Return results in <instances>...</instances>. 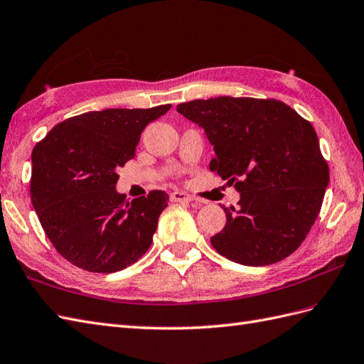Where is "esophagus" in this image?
<instances>
[{
	"label": "esophagus",
	"instance_id": "esophagus-1",
	"mask_svg": "<svg viewBox=\"0 0 364 364\" xmlns=\"http://www.w3.org/2000/svg\"><path fill=\"white\" fill-rule=\"evenodd\" d=\"M171 200L176 201V203H189V201L193 200V197H191L189 193L181 192V191H173L171 193Z\"/></svg>",
	"mask_w": 364,
	"mask_h": 364
}]
</instances>
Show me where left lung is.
Instances as JSON below:
<instances>
[{
	"instance_id": "left-lung-1",
	"label": "left lung",
	"mask_w": 364,
	"mask_h": 364,
	"mask_svg": "<svg viewBox=\"0 0 364 364\" xmlns=\"http://www.w3.org/2000/svg\"><path fill=\"white\" fill-rule=\"evenodd\" d=\"M176 110L204 129L210 171L240 192L226 226L210 238L230 262L267 266L300 247L318 217L329 166L309 121L277 100L217 97Z\"/></svg>"
}]
</instances>
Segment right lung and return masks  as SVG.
Returning a JSON list of instances; mask_svg holds the SVG:
<instances>
[{"label":"right lung","instance_id":"add662e5","mask_svg":"<svg viewBox=\"0 0 364 364\" xmlns=\"http://www.w3.org/2000/svg\"><path fill=\"white\" fill-rule=\"evenodd\" d=\"M169 109L86 112L55 126L33 147V209L50 243L72 264L112 274L151 247L169 195L151 191L129 201L117 192V171L135 156L144 127Z\"/></svg>","mask_w":364,"mask_h":364}]
</instances>
